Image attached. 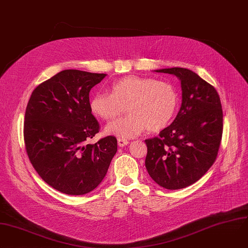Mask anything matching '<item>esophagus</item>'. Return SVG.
<instances>
[{
  "label": "esophagus",
  "instance_id": "1",
  "mask_svg": "<svg viewBox=\"0 0 248 248\" xmlns=\"http://www.w3.org/2000/svg\"><path fill=\"white\" fill-rule=\"evenodd\" d=\"M129 142L126 140H124V139H119L118 140V144L120 147H124L125 145H127Z\"/></svg>",
  "mask_w": 248,
  "mask_h": 248
}]
</instances>
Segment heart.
Returning <instances> with one entry per match:
<instances>
[{
	"mask_svg": "<svg viewBox=\"0 0 248 248\" xmlns=\"http://www.w3.org/2000/svg\"><path fill=\"white\" fill-rule=\"evenodd\" d=\"M89 106L95 117L105 121L120 117L126 107L128 115L109 123L105 131L120 139H133L146 128H164L176 112L178 94L168 82L131 75L112 83L110 94L94 95Z\"/></svg>",
	"mask_w": 248,
	"mask_h": 248,
	"instance_id": "b5f03b06",
	"label": "heart"
}]
</instances>
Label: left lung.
I'll list each match as a JSON object with an SVG mask.
<instances>
[{
  "mask_svg": "<svg viewBox=\"0 0 248 248\" xmlns=\"http://www.w3.org/2000/svg\"><path fill=\"white\" fill-rule=\"evenodd\" d=\"M155 72L180 80L182 104L159 137L145 140V167L159 186L178 190L197 182L214 164L222 134L221 104L217 90L189 69L174 67Z\"/></svg>",
  "mask_w": 248,
  "mask_h": 248,
  "instance_id": "1",
  "label": "left lung"
}]
</instances>
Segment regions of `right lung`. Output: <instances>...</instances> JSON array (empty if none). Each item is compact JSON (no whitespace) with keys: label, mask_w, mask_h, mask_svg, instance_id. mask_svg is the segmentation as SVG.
I'll list each match as a JSON object with an SVG mask.
<instances>
[{"label":"right lung","mask_w":248,"mask_h":248,"mask_svg":"<svg viewBox=\"0 0 248 248\" xmlns=\"http://www.w3.org/2000/svg\"><path fill=\"white\" fill-rule=\"evenodd\" d=\"M107 74L68 69L37 86L28 103L24 139L29 158L49 186L85 195L105 178L118 150L115 137L87 144L99 132L89 93Z\"/></svg>","instance_id":"add662e5"}]
</instances>
